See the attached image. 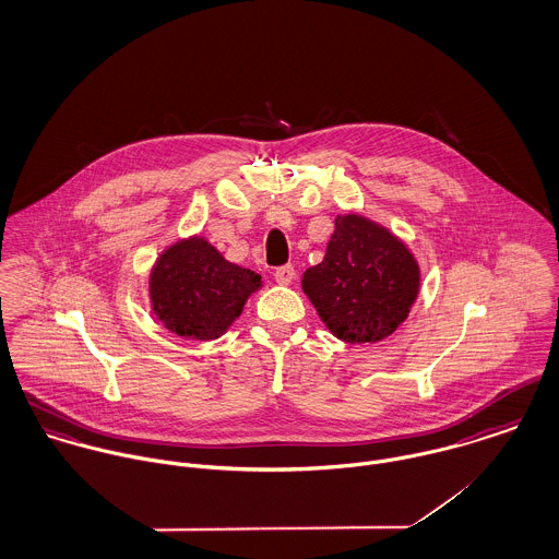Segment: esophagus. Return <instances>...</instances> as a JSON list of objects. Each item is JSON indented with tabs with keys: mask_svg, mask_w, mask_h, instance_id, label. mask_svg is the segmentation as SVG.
<instances>
[{
	"mask_svg": "<svg viewBox=\"0 0 559 559\" xmlns=\"http://www.w3.org/2000/svg\"><path fill=\"white\" fill-rule=\"evenodd\" d=\"M274 278H276V283H278V285H289V283L296 278V270H294V265H292V263H287V265L276 267V270H274Z\"/></svg>",
	"mask_w": 559,
	"mask_h": 559,
	"instance_id": "obj_1",
	"label": "esophagus"
}]
</instances>
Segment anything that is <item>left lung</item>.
I'll return each instance as SVG.
<instances>
[{"label":"left lung","mask_w":559,"mask_h":559,"mask_svg":"<svg viewBox=\"0 0 559 559\" xmlns=\"http://www.w3.org/2000/svg\"><path fill=\"white\" fill-rule=\"evenodd\" d=\"M418 287L414 254L388 229L356 214L334 221L323 261L302 276L321 321L345 343L390 336L407 319Z\"/></svg>","instance_id":"left-lung-1"}]
</instances>
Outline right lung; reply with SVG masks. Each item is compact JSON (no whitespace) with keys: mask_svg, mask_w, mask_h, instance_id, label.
I'll return each mask as SVG.
<instances>
[{"mask_svg":"<svg viewBox=\"0 0 559 559\" xmlns=\"http://www.w3.org/2000/svg\"><path fill=\"white\" fill-rule=\"evenodd\" d=\"M261 276L229 263L203 238H190L165 250L150 278L156 317L185 338L221 336L242 312Z\"/></svg>","mask_w":559,"mask_h":559,"instance_id":"right-lung-1","label":"right lung"}]
</instances>
